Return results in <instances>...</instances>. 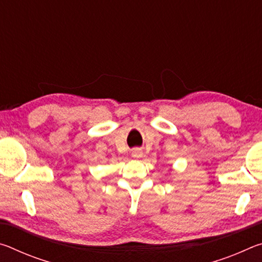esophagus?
<instances>
[{
	"instance_id": "esophagus-1",
	"label": "esophagus",
	"mask_w": 262,
	"mask_h": 262,
	"mask_svg": "<svg viewBox=\"0 0 262 262\" xmlns=\"http://www.w3.org/2000/svg\"><path fill=\"white\" fill-rule=\"evenodd\" d=\"M141 151H139V150H135V151L134 152H133V156H134V157H140L141 156Z\"/></svg>"
}]
</instances>
